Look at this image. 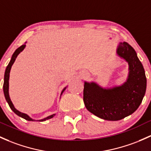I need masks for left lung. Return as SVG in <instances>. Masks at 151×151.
Wrapping results in <instances>:
<instances>
[{"label": "left lung", "instance_id": "8db88e82", "mask_svg": "<svg viewBox=\"0 0 151 151\" xmlns=\"http://www.w3.org/2000/svg\"><path fill=\"white\" fill-rule=\"evenodd\" d=\"M116 52L128 64L125 82L104 88L96 82L84 81L86 107L98 117L109 121L120 120L134 112L142 101L147 86L145 70L133 47L126 42H119Z\"/></svg>", "mask_w": 151, "mask_h": 151}]
</instances>
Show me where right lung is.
Wrapping results in <instances>:
<instances>
[{
	"mask_svg": "<svg viewBox=\"0 0 151 151\" xmlns=\"http://www.w3.org/2000/svg\"><path fill=\"white\" fill-rule=\"evenodd\" d=\"M26 43L23 45H22L21 47H19L18 49L16 50V51L14 52V54H13L12 57H11V59L10 60V62H9V65H8V66L6 67V71H5V74H4V86H3V88H4V96H5V98H6V101L8 102V104H9V106H10V108L11 109V110H12L13 111H14V113H15L16 114H17L18 116H21V117L24 118V119H25L26 120H28V121H36L35 119H32V118H31L29 116L28 114H25V113H22L21 112V111H19V110H17V109L15 108V106H14V104H13L12 101H11V99H10V96H9V77H10V71H11V67H12L13 64H14V62H15L16 59H17V56L19 55V53L21 52H22L23 50H24V48H25L26 47ZM66 88L67 87H65L63 89L62 92H61V94H60V96L61 95L63 94V93L64 92V91L65 90ZM55 115V114H53L52 115H50V116H47V117L45 118H43V119H38V120L37 121H40V122H43V121H45L47 120V119H51V118H52L53 116Z\"/></svg>",
	"mask_w": 151,
	"mask_h": 151,
	"instance_id": "right-lung-1",
	"label": "right lung"
}]
</instances>
